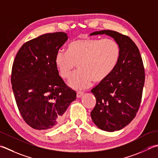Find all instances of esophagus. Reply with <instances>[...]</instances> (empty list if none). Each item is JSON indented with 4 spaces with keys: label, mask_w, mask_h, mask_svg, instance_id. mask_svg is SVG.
<instances>
[{
    "label": "esophagus",
    "mask_w": 158,
    "mask_h": 158,
    "mask_svg": "<svg viewBox=\"0 0 158 158\" xmlns=\"http://www.w3.org/2000/svg\"><path fill=\"white\" fill-rule=\"evenodd\" d=\"M83 94V92L81 91V90H79L77 92V97L78 98H80L81 97V96Z\"/></svg>",
    "instance_id": "esophagus-1"
}]
</instances>
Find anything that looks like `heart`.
<instances>
[{"mask_svg":"<svg viewBox=\"0 0 158 158\" xmlns=\"http://www.w3.org/2000/svg\"><path fill=\"white\" fill-rule=\"evenodd\" d=\"M120 55V46L114 39H79L70 43L67 52L58 51L55 62L64 79L70 77L77 64L79 70L71 77L69 85L85 88L92 80L100 82L106 79L116 67Z\"/></svg>","mask_w":158,"mask_h":158,"instance_id":"b5f03b06","label":"heart"}]
</instances>
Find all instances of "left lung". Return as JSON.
<instances>
[{"mask_svg":"<svg viewBox=\"0 0 158 158\" xmlns=\"http://www.w3.org/2000/svg\"><path fill=\"white\" fill-rule=\"evenodd\" d=\"M106 34L118 43V63L106 79L92 89L97 103L90 113L98 128L112 132L120 130L135 118L143 97L144 68L139 49L125 35L111 30L92 33Z\"/></svg>","mask_w":158,"mask_h":158,"instance_id":"obj_1","label":"left lung"}]
</instances>
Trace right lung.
<instances>
[{
  "label": "right lung",
  "mask_w": 158,
  "mask_h": 158,
  "mask_svg": "<svg viewBox=\"0 0 158 158\" xmlns=\"http://www.w3.org/2000/svg\"><path fill=\"white\" fill-rule=\"evenodd\" d=\"M68 40L64 32L46 33L21 46L12 66L11 82L22 117L38 130H48L62 122L76 92L59 75L55 62Z\"/></svg>",
  "instance_id": "add662e5"
}]
</instances>
